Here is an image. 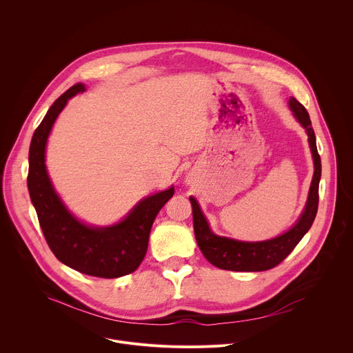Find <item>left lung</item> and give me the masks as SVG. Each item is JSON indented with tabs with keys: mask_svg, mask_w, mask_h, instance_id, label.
I'll list each match as a JSON object with an SVG mask.
<instances>
[{
	"mask_svg": "<svg viewBox=\"0 0 353 353\" xmlns=\"http://www.w3.org/2000/svg\"><path fill=\"white\" fill-rule=\"evenodd\" d=\"M289 109L293 117L307 132L309 145L314 162V174L309 190L306 207L296 223L285 233L263 241H241L215 234L207 218L201 211L196 199L190 196L192 207L194 234L204 257L215 267L228 271L259 272L267 271L282 263L312 228L319 208V184L321 179V159L317 152L316 135L307 110L294 97L289 99Z\"/></svg>",
	"mask_w": 353,
	"mask_h": 353,
	"instance_id": "1",
	"label": "left lung"
}]
</instances>
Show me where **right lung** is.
<instances>
[{
    "label": "right lung",
    "mask_w": 353,
    "mask_h": 353,
    "mask_svg": "<svg viewBox=\"0 0 353 353\" xmlns=\"http://www.w3.org/2000/svg\"><path fill=\"white\" fill-rule=\"evenodd\" d=\"M85 90L83 83L71 86L36 128L29 148L28 188L46 241L64 265L90 276L120 278L142 263L150 228L174 187L142 198L120 222L109 226L88 225L67 208L47 173L46 145L68 100Z\"/></svg>",
    "instance_id": "1"
}]
</instances>
